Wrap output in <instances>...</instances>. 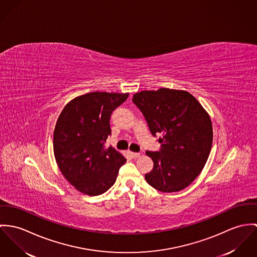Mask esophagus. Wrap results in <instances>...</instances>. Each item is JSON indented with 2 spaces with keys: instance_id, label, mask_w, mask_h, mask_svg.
I'll list each match as a JSON object with an SVG mask.
<instances>
[{
  "instance_id": "obj_1",
  "label": "esophagus",
  "mask_w": 257,
  "mask_h": 257,
  "mask_svg": "<svg viewBox=\"0 0 257 257\" xmlns=\"http://www.w3.org/2000/svg\"><path fill=\"white\" fill-rule=\"evenodd\" d=\"M130 155H131V157H132V158H134V159H136V158H138V157H140V153H135V152H130Z\"/></svg>"
}]
</instances>
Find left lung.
<instances>
[{
  "instance_id": "left-lung-1",
  "label": "left lung",
  "mask_w": 257,
  "mask_h": 257,
  "mask_svg": "<svg viewBox=\"0 0 257 257\" xmlns=\"http://www.w3.org/2000/svg\"><path fill=\"white\" fill-rule=\"evenodd\" d=\"M153 136H161L159 152L147 151L154 162L147 182L162 192H177L199 175L211 152L213 128L209 114L188 91L142 90L133 95Z\"/></svg>"
}]
</instances>
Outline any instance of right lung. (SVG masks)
Here are the masks:
<instances>
[{"label":"right lung","instance_id":"obj_1","mask_svg":"<svg viewBox=\"0 0 257 257\" xmlns=\"http://www.w3.org/2000/svg\"><path fill=\"white\" fill-rule=\"evenodd\" d=\"M129 93L89 92L72 99L58 117L53 150L64 177L80 192L96 196L115 183L126 159L106 148L110 116Z\"/></svg>","mask_w":257,"mask_h":257}]
</instances>
